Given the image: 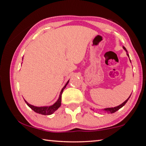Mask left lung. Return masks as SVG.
Here are the masks:
<instances>
[{"label":"left lung","instance_id":"1","mask_svg":"<svg viewBox=\"0 0 146 146\" xmlns=\"http://www.w3.org/2000/svg\"><path fill=\"white\" fill-rule=\"evenodd\" d=\"M123 49H124V50L126 51V53H127V55L128 56V57L129 58V55H128V53H127V49H125V48L124 46H123ZM130 60V59H129ZM130 62H131V60H130ZM131 95L129 96V98H127V99L126 100H125L124 102H123L122 104H121L120 105H119V106H116V107H114V108H105V109H103V110H102V111H105V112H106V113H115V112H116L117 111H118V110H120V109L121 108H122L123 106H124L125 104H126V102H127V100H129V98H130V97H131Z\"/></svg>","mask_w":146,"mask_h":146}]
</instances>
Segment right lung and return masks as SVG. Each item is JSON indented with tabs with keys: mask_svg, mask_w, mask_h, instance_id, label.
<instances>
[{
	"mask_svg": "<svg viewBox=\"0 0 146 146\" xmlns=\"http://www.w3.org/2000/svg\"><path fill=\"white\" fill-rule=\"evenodd\" d=\"M69 81H70V80L68 81L67 83L66 84V85L64 86L62 89L60 95H59V97L58 98V100H56V102L55 103H54L53 105L49 106H41V107H37V106H35L31 104H29L25 100H24V101H25L26 104L28 105L32 110H33L35 112L37 113L38 114H41L44 115H49L53 114V113L55 112V111L57 110L61 106L62 94L63 91L64 89L66 88V86H67L68 84L69 83Z\"/></svg>",
	"mask_w": 146,
	"mask_h": 146,
	"instance_id": "right-lung-1",
	"label": "right lung"
}]
</instances>
